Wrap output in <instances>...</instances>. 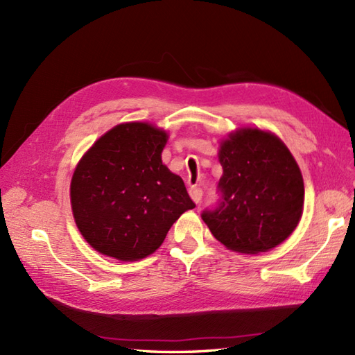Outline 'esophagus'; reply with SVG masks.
Segmentation results:
<instances>
[{"mask_svg": "<svg viewBox=\"0 0 355 355\" xmlns=\"http://www.w3.org/2000/svg\"><path fill=\"white\" fill-rule=\"evenodd\" d=\"M191 198L195 201V205H200L201 198H202V189L201 187H191Z\"/></svg>", "mask_w": 355, "mask_h": 355, "instance_id": "1", "label": "esophagus"}]
</instances>
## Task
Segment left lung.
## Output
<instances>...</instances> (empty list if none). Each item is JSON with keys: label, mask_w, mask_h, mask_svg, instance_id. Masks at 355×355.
<instances>
[{"label": "left lung", "mask_w": 355, "mask_h": 355, "mask_svg": "<svg viewBox=\"0 0 355 355\" xmlns=\"http://www.w3.org/2000/svg\"><path fill=\"white\" fill-rule=\"evenodd\" d=\"M221 198L201 218L229 250L261 253L279 245L299 224L304 178L284 141L258 128H241L221 141Z\"/></svg>", "instance_id": "8db88e82"}]
</instances>
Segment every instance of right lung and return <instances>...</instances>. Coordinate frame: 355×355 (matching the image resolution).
Listing matches in <instances>:
<instances>
[{
  "label": "right lung",
  "mask_w": 355,
  "mask_h": 355,
  "mask_svg": "<svg viewBox=\"0 0 355 355\" xmlns=\"http://www.w3.org/2000/svg\"><path fill=\"white\" fill-rule=\"evenodd\" d=\"M168 134L120 123L97 140L74 169L70 197L82 236L94 250L137 261L162 245L171 225L195 202L162 162Z\"/></svg>",
  "instance_id": "right-lung-1"
}]
</instances>
